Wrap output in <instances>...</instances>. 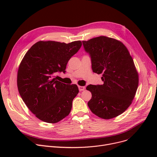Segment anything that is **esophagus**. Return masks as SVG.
Segmentation results:
<instances>
[{
  "instance_id": "34e87169",
  "label": "esophagus",
  "mask_w": 157,
  "mask_h": 157,
  "mask_svg": "<svg viewBox=\"0 0 157 157\" xmlns=\"http://www.w3.org/2000/svg\"><path fill=\"white\" fill-rule=\"evenodd\" d=\"M78 88H79V91H83V90H85V86H78Z\"/></svg>"
}]
</instances>
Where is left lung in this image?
<instances>
[{
    "label": "left lung",
    "instance_id": "left-lung-1",
    "mask_svg": "<svg viewBox=\"0 0 157 157\" xmlns=\"http://www.w3.org/2000/svg\"><path fill=\"white\" fill-rule=\"evenodd\" d=\"M94 72L102 74L104 84L86 86L92 93L88 105L92 112L104 119L122 114L131 104L139 83L132 58L120 41L105 36L83 40Z\"/></svg>",
    "mask_w": 157,
    "mask_h": 157
}]
</instances>
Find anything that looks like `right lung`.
<instances>
[{"label": "right lung", "mask_w": 157, "mask_h": 157, "mask_svg": "<svg viewBox=\"0 0 157 157\" xmlns=\"http://www.w3.org/2000/svg\"><path fill=\"white\" fill-rule=\"evenodd\" d=\"M81 45L80 40L68 44L39 41L24 56L18 71V91L23 101L39 120L55 123L70 113L78 87L61 83L54 76L65 73L68 61Z\"/></svg>", "instance_id": "right-lung-1"}]
</instances>
